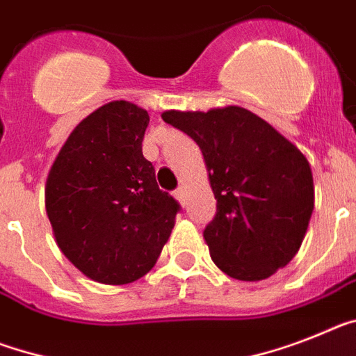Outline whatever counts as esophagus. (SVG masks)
Wrapping results in <instances>:
<instances>
[{
  "label": "esophagus",
  "instance_id": "obj_1",
  "mask_svg": "<svg viewBox=\"0 0 356 356\" xmlns=\"http://www.w3.org/2000/svg\"><path fill=\"white\" fill-rule=\"evenodd\" d=\"M173 195H175V199H177V201L181 202V204H184V201H186V193H184V188L183 186L177 188V190L173 192Z\"/></svg>",
  "mask_w": 356,
  "mask_h": 356
}]
</instances>
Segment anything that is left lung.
Wrapping results in <instances>:
<instances>
[{
    "label": "left lung",
    "instance_id": "obj_1",
    "mask_svg": "<svg viewBox=\"0 0 356 356\" xmlns=\"http://www.w3.org/2000/svg\"><path fill=\"white\" fill-rule=\"evenodd\" d=\"M204 155L215 217L204 228L211 261L237 280H264L302 244L315 206L312 166L270 122L241 106L168 110Z\"/></svg>",
    "mask_w": 356,
    "mask_h": 356
}]
</instances>
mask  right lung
<instances>
[{
	"instance_id": "right-lung-1",
	"label": "right lung",
	"mask_w": 356,
	"mask_h": 356,
	"mask_svg": "<svg viewBox=\"0 0 356 356\" xmlns=\"http://www.w3.org/2000/svg\"><path fill=\"white\" fill-rule=\"evenodd\" d=\"M148 122L137 104H103L74 128L47 179L44 206L59 250L101 284L148 273L181 210L143 155Z\"/></svg>"
}]
</instances>
